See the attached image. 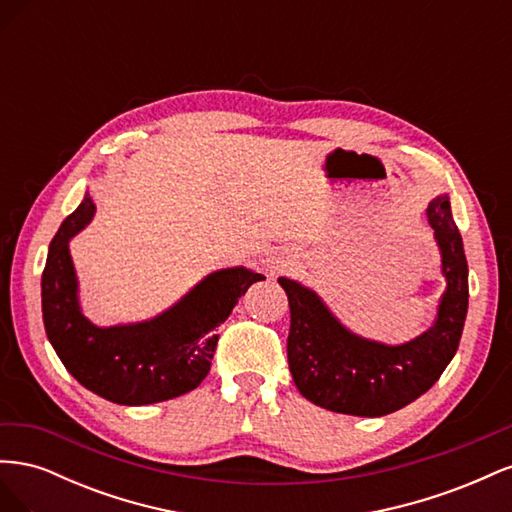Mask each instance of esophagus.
I'll use <instances>...</instances> for the list:
<instances>
[{"label":"esophagus","instance_id":"34e87169","mask_svg":"<svg viewBox=\"0 0 512 512\" xmlns=\"http://www.w3.org/2000/svg\"><path fill=\"white\" fill-rule=\"evenodd\" d=\"M292 262H294V258L288 252H282V254L271 256L267 260V269H269L271 275H277V273H284L286 269H290Z\"/></svg>","mask_w":512,"mask_h":512}]
</instances>
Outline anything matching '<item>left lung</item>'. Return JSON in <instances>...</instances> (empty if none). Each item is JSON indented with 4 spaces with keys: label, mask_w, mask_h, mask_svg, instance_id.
<instances>
[{
    "label": "left lung",
    "mask_w": 512,
    "mask_h": 512,
    "mask_svg": "<svg viewBox=\"0 0 512 512\" xmlns=\"http://www.w3.org/2000/svg\"><path fill=\"white\" fill-rule=\"evenodd\" d=\"M427 220L440 250L446 290L431 327L406 344H382L350 331L316 290L277 277L290 305V374L312 404L352 416L391 414L427 393L453 361L470 294L468 260L448 194L431 200Z\"/></svg>",
    "instance_id": "obj_1"
}]
</instances>
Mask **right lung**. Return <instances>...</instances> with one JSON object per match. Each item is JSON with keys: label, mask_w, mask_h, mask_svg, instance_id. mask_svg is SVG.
<instances>
[{"label": "right lung", "mask_w": 512, "mask_h": 512, "mask_svg": "<svg viewBox=\"0 0 512 512\" xmlns=\"http://www.w3.org/2000/svg\"><path fill=\"white\" fill-rule=\"evenodd\" d=\"M89 192L61 222L42 273L46 337L70 374L87 391L113 404L147 406L194 391L205 380L218 337L215 329L252 284L265 280L245 267L203 277L190 292L143 322L98 327L81 307L70 239L94 220Z\"/></svg>", "instance_id": "obj_1"}]
</instances>
